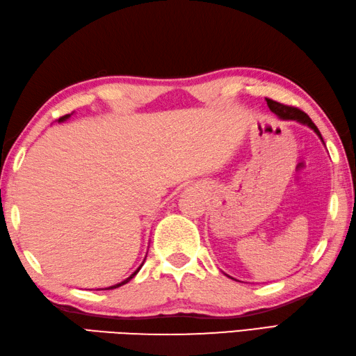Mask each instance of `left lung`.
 <instances>
[{
    "label": "left lung",
    "instance_id": "obj_1",
    "mask_svg": "<svg viewBox=\"0 0 356 356\" xmlns=\"http://www.w3.org/2000/svg\"><path fill=\"white\" fill-rule=\"evenodd\" d=\"M266 102H268V107L270 108V112H274L277 116H279V118H282V120H294L297 122H302V124L312 127L313 131L318 134V137L322 140V135L319 132V129L316 127V124L312 121V118H309V116L305 112H302L300 108L285 106V104H282V102H277V101H273L269 98H266ZM322 143H324V140H322Z\"/></svg>",
    "mask_w": 356,
    "mask_h": 356
}]
</instances>
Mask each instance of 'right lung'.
Listing matches in <instances>:
<instances>
[{"label": "right lung", "instance_id": "add662e5", "mask_svg": "<svg viewBox=\"0 0 356 356\" xmlns=\"http://www.w3.org/2000/svg\"><path fill=\"white\" fill-rule=\"evenodd\" d=\"M68 118H70V115H65V116H62V118H59V122H62V121H65V120H68ZM143 263H145V261H143ZM143 263H141V264H140V268H138L137 270H135V273H134V274H132L131 277H127V279H126V280H122L121 283H116V285H113V286H108V288H106V289H115V288H120V286H122V285H126V283H127V282H131V280L134 279V277L138 274V270L141 269V266H143Z\"/></svg>", "mask_w": 356, "mask_h": 356}]
</instances>
